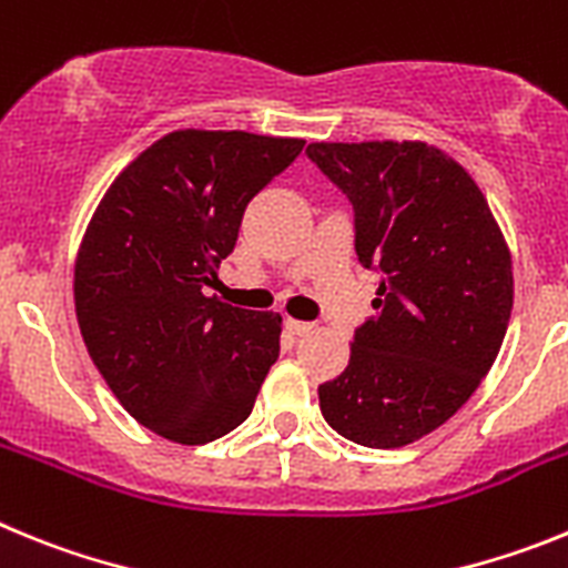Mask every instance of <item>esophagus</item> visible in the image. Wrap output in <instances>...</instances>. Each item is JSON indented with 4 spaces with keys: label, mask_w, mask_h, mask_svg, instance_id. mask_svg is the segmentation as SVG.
Returning a JSON list of instances; mask_svg holds the SVG:
<instances>
[{
    "label": "esophagus",
    "mask_w": 568,
    "mask_h": 568,
    "mask_svg": "<svg viewBox=\"0 0 568 568\" xmlns=\"http://www.w3.org/2000/svg\"><path fill=\"white\" fill-rule=\"evenodd\" d=\"M284 327H287V333H293V335H307V333H313V324H310V321L287 318V321H284Z\"/></svg>",
    "instance_id": "34e87169"
}]
</instances>
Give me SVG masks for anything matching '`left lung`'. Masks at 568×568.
Instances as JSON below:
<instances>
[{"mask_svg":"<svg viewBox=\"0 0 568 568\" xmlns=\"http://www.w3.org/2000/svg\"><path fill=\"white\" fill-rule=\"evenodd\" d=\"M307 155L353 204L358 261L384 275L349 364L318 386L321 415L353 444L398 449L453 418L498 358L509 247L475 179L433 144L315 142Z\"/></svg>","mask_w":568,"mask_h":568,"instance_id":"obj_1","label":"left lung"}]
</instances>
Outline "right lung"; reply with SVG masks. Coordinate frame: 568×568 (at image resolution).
<instances>
[{
	"label": "right lung",
	"instance_id": "right-lung-1",
	"mask_svg": "<svg viewBox=\"0 0 568 568\" xmlns=\"http://www.w3.org/2000/svg\"><path fill=\"white\" fill-rule=\"evenodd\" d=\"M304 139L173 130L139 153L84 230L73 298L90 358L150 433L199 446L247 420L281 315L204 295L244 210Z\"/></svg>",
	"mask_w": 568,
	"mask_h": 568
}]
</instances>
